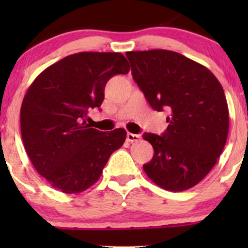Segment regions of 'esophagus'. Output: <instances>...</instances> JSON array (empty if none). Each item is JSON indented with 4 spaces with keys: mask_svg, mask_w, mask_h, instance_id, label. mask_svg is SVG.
I'll use <instances>...</instances> for the list:
<instances>
[{
    "mask_svg": "<svg viewBox=\"0 0 248 248\" xmlns=\"http://www.w3.org/2000/svg\"><path fill=\"white\" fill-rule=\"evenodd\" d=\"M126 140L128 142H138L139 140H140V135L133 134V133H127L126 134Z\"/></svg>",
    "mask_w": 248,
    "mask_h": 248,
    "instance_id": "obj_1",
    "label": "esophagus"
}]
</instances>
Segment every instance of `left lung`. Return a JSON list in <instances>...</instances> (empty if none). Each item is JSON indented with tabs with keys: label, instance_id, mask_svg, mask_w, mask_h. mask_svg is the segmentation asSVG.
<instances>
[{
	"label": "left lung",
	"instance_id": "left-lung-1",
	"mask_svg": "<svg viewBox=\"0 0 248 248\" xmlns=\"http://www.w3.org/2000/svg\"><path fill=\"white\" fill-rule=\"evenodd\" d=\"M132 76L155 110L170 111L161 135L144 133L155 154L143 165L161 188L182 192L202 181L225 148L229 111L221 84L211 71L166 49L127 52Z\"/></svg>",
	"mask_w": 248,
	"mask_h": 248
}]
</instances>
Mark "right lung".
Listing matches in <instances>:
<instances>
[{
	"instance_id": "add662e5",
	"label": "right lung",
	"mask_w": 248,
	"mask_h": 248,
	"mask_svg": "<svg viewBox=\"0 0 248 248\" xmlns=\"http://www.w3.org/2000/svg\"><path fill=\"white\" fill-rule=\"evenodd\" d=\"M128 71L123 54L82 52L48 66L29 87L20 110L23 145L54 188L67 194L86 191L123 145L124 128L100 132L86 117L103 104L107 81Z\"/></svg>"
}]
</instances>
